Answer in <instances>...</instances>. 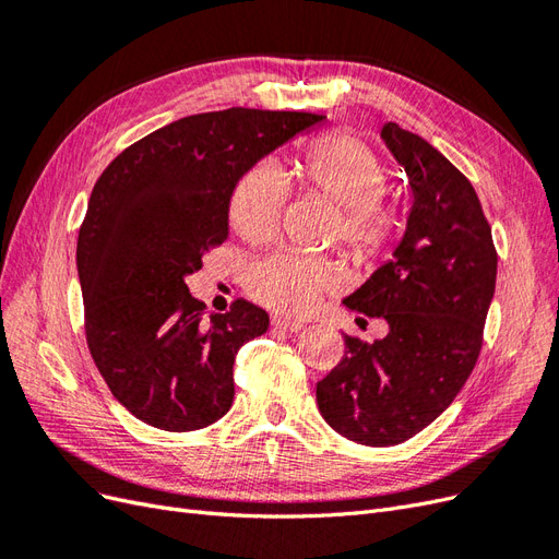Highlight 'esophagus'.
Returning <instances> with one entry per match:
<instances>
[{"instance_id":"esophagus-1","label":"esophagus","mask_w":559,"mask_h":559,"mask_svg":"<svg viewBox=\"0 0 559 559\" xmlns=\"http://www.w3.org/2000/svg\"><path fill=\"white\" fill-rule=\"evenodd\" d=\"M273 326L282 329V331H300L302 329V321L298 319H289V317H273Z\"/></svg>"}]
</instances>
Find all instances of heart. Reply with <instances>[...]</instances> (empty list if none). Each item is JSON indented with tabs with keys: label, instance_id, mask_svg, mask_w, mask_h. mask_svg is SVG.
Segmentation results:
<instances>
[{
	"label": "heart",
	"instance_id": "b5f03b06",
	"mask_svg": "<svg viewBox=\"0 0 559 559\" xmlns=\"http://www.w3.org/2000/svg\"><path fill=\"white\" fill-rule=\"evenodd\" d=\"M386 167L376 148L352 132L314 140L284 177L257 165L235 183L228 202L230 230L247 245H263L277 233L286 189L294 186L331 202V238L357 265H373L392 249L403 228L401 212L382 198ZM341 284V267L319 257L275 253L249 275V292L263 306L284 314H302Z\"/></svg>",
	"mask_w": 559,
	"mask_h": 559
}]
</instances>
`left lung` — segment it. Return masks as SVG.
Segmentation results:
<instances>
[{"label": "left lung", "mask_w": 559, "mask_h": 559, "mask_svg": "<svg viewBox=\"0 0 559 559\" xmlns=\"http://www.w3.org/2000/svg\"><path fill=\"white\" fill-rule=\"evenodd\" d=\"M380 138L408 175L413 210L394 259L343 302L389 324L382 341L345 333V357L317 382L331 429L354 443L408 441L460 394L478 361L497 284V249L471 181L419 134L384 123Z\"/></svg>", "instance_id": "1"}]
</instances>
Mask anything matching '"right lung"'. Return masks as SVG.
I'll return each instance as SVG.
<instances>
[{
	"label": "right lung",
	"mask_w": 559,
	"mask_h": 559,
	"mask_svg": "<svg viewBox=\"0 0 559 559\" xmlns=\"http://www.w3.org/2000/svg\"><path fill=\"white\" fill-rule=\"evenodd\" d=\"M324 118L245 107L186 116L99 175L76 242L86 341L116 401L146 425L195 431L230 411L235 354L267 331V312L240 298L207 314L183 280L228 238L240 177Z\"/></svg>",
	"instance_id": "right-lung-1"
}]
</instances>
